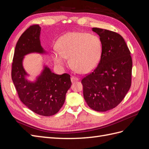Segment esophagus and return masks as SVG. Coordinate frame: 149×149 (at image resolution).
<instances>
[{"label":"esophagus","instance_id":"esophagus-1","mask_svg":"<svg viewBox=\"0 0 149 149\" xmlns=\"http://www.w3.org/2000/svg\"><path fill=\"white\" fill-rule=\"evenodd\" d=\"M79 78L75 77V76H71V81L72 83H74V81H78Z\"/></svg>","mask_w":149,"mask_h":149}]
</instances>
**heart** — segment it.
Masks as SVG:
<instances>
[{
    "label": "heart",
    "mask_w": 149,
    "mask_h": 149,
    "mask_svg": "<svg viewBox=\"0 0 149 149\" xmlns=\"http://www.w3.org/2000/svg\"><path fill=\"white\" fill-rule=\"evenodd\" d=\"M54 49L53 58L56 64L65 65L70 58L73 68L81 73H88L94 70L100 61L102 45L100 37L88 33L73 31L59 39Z\"/></svg>",
    "instance_id": "1"
}]
</instances>
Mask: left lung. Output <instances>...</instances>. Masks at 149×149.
<instances>
[{"label":"left lung","mask_w":149,"mask_h":149,"mask_svg":"<svg viewBox=\"0 0 149 149\" xmlns=\"http://www.w3.org/2000/svg\"><path fill=\"white\" fill-rule=\"evenodd\" d=\"M92 29L100 37L102 52L96 69L81 80L83 96L90 108L105 112L119 105L129 90L132 60L120 35L106 29Z\"/></svg>","instance_id":"left-lung-1"}]
</instances>
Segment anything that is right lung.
I'll use <instances>...</instances> for the list:
<instances>
[{
    "mask_svg": "<svg viewBox=\"0 0 149 149\" xmlns=\"http://www.w3.org/2000/svg\"><path fill=\"white\" fill-rule=\"evenodd\" d=\"M41 27L31 25L20 36L16 44L12 65V79L20 101L35 113L50 116L56 114L63 105L66 94L71 86L70 75L52 73L45 66L35 81L26 78L23 67L24 56L31 53H45L40 40Z\"/></svg>",
    "mask_w": 149,
    "mask_h": 149,
    "instance_id": "1",
    "label": "right lung"
}]
</instances>
